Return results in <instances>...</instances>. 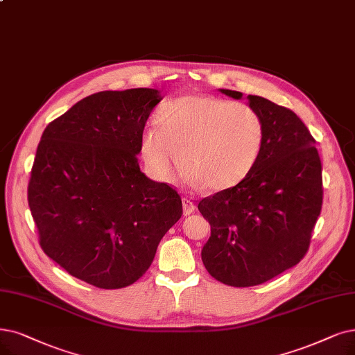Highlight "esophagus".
Listing matches in <instances>:
<instances>
[{"mask_svg":"<svg viewBox=\"0 0 355 355\" xmlns=\"http://www.w3.org/2000/svg\"><path fill=\"white\" fill-rule=\"evenodd\" d=\"M182 205H183V214L189 216L196 209V205L193 202V198L191 196H183L182 198Z\"/></svg>","mask_w":355,"mask_h":355,"instance_id":"esophagus-1","label":"esophagus"}]
</instances>
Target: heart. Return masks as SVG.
Returning <instances> with one entry per match:
<instances>
[{"mask_svg": "<svg viewBox=\"0 0 355 355\" xmlns=\"http://www.w3.org/2000/svg\"><path fill=\"white\" fill-rule=\"evenodd\" d=\"M159 122L141 131L139 153L160 180L172 178L180 162L192 185L223 191L242 182L263 150L265 122L243 103L188 94L166 103Z\"/></svg>", "mask_w": 355, "mask_h": 355, "instance_id": "heart-1", "label": "heart"}]
</instances>
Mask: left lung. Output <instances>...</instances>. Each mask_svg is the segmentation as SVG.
<instances>
[{
    "label": "left lung",
    "instance_id": "1",
    "mask_svg": "<svg viewBox=\"0 0 355 355\" xmlns=\"http://www.w3.org/2000/svg\"><path fill=\"white\" fill-rule=\"evenodd\" d=\"M220 92L243 98L240 92ZM246 98L265 122L261 157L236 187L198 204L211 225L202 262L211 277L232 287L262 284L303 259L323 195L322 164L307 126L265 97Z\"/></svg>",
    "mask_w": 355,
    "mask_h": 355
}]
</instances>
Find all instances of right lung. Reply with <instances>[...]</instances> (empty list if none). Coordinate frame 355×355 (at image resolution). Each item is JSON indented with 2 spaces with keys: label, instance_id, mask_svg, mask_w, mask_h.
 <instances>
[{
  "label": "right lung",
  "instance_id": "add662e5",
  "mask_svg": "<svg viewBox=\"0 0 355 355\" xmlns=\"http://www.w3.org/2000/svg\"><path fill=\"white\" fill-rule=\"evenodd\" d=\"M162 94L155 89L84 97L42 134L27 200L48 257L98 288L146 274L182 200L141 172V131Z\"/></svg>",
  "mask_w": 355,
  "mask_h": 355
}]
</instances>
